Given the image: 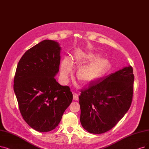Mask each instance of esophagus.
Listing matches in <instances>:
<instances>
[{"instance_id":"esophagus-1","label":"esophagus","mask_w":149,"mask_h":149,"mask_svg":"<svg viewBox=\"0 0 149 149\" xmlns=\"http://www.w3.org/2000/svg\"><path fill=\"white\" fill-rule=\"evenodd\" d=\"M79 100V95L76 93H73V100L78 101Z\"/></svg>"}]
</instances>
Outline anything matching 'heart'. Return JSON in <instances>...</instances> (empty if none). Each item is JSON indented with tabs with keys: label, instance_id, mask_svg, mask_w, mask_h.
Here are the masks:
<instances>
[{
	"label": "heart",
	"instance_id": "obj_1",
	"mask_svg": "<svg viewBox=\"0 0 149 149\" xmlns=\"http://www.w3.org/2000/svg\"><path fill=\"white\" fill-rule=\"evenodd\" d=\"M83 65L76 73V78L82 84H90L98 80L109 71L111 62L109 59L99 57L98 54L88 52L87 54H76L72 58V63L78 66ZM72 70V64L68 58H64L61 65V76L64 82L68 79V76Z\"/></svg>",
	"mask_w": 149,
	"mask_h": 149
}]
</instances>
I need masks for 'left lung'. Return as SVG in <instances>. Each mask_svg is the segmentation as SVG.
<instances>
[{
	"label": "left lung",
	"mask_w": 149,
	"mask_h": 149,
	"mask_svg": "<svg viewBox=\"0 0 149 149\" xmlns=\"http://www.w3.org/2000/svg\"><path fill=\"white\" fill-rule=\"evenodd\" d=\"M133 83V70L128 65L81 91L82 127L93 134L104 133L114 127L130 108Z\"/></svg>",
	"instance_id": "8db88e82"
}]
</instances>
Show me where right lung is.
<instances>
[{
  "mask_svg": "<svg viewBox=\"0 0 149 149\" xmlns=\"http://www.w3.org/2000/svg\"><path fill=\"white\" fill-rule=\"evenodd\" d=\"M61 50L57 41L45 40L27 50L16 68L13 88L21 114L30 127L40 132L56 128L73 100L70 87L54 78Z\"/></svg>",
  "mask_w": 149,
  "mask_h": 149,
  "instance_id": "obj_1",
  "label": "right lung"
}]
</instances>
